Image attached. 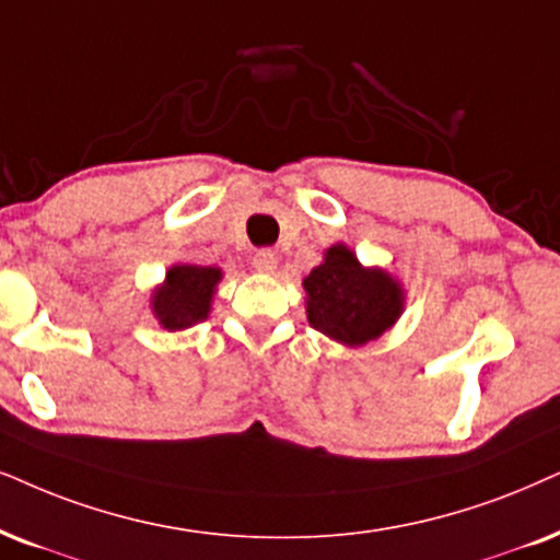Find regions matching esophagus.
Returning <instances> with one entry per match:
<instances>
[{"label":"esophagus","mask_w":560,"mask_h":560,"mask_svg":"<svg viewBox=\"0 0 560 560\" xmlns=\"http://www.w3.org/2000/svg\"><path fill=\"white\" fill-rule=\"evenodd\" d=\"M253 266H256V271L260 273H273L276 253L271 247H260V250H256V256H253Z\"/></svg>","instance_id":"esophagus-1"}]
</instances>
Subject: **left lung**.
<instances>
[{
    "label": "left lung",
    "mask_w": 560,
    "mask_h": 560,
    "mask_svg": "<svg viewBox=\"0 0 560 560\" xmlns=\"http://www.w3.org/2000/svg\"><path fill=\"white\" fill-rule=\"evenodd\" d=\"M304 289L310 325L349 346L382 336L402 310V292L390 276L366 271L343 245L325 253V264L310 271Z\"/></svg>",
    "instance_id": "8db88e82"
}]
</instances>
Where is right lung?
Listing matches in <instances>:
<instances>
[{
  "mask_svg": "<svg viewBox=\"0 0 560 560\" xmlns=\"http://www.w3.org/2000/svg\"><path fill=\"white\" fill-rule=\"evenodd\" d=\"M219 279L222 271L211 266L170 268L165 287L154 294V315L160 317L162 328L183 330L203 320Z\"/></svg>",
  "mask_w": 560,
  "mask_h": 560,
  "instance_id": "1",
  "label": "right lung"
}]
</instances>
